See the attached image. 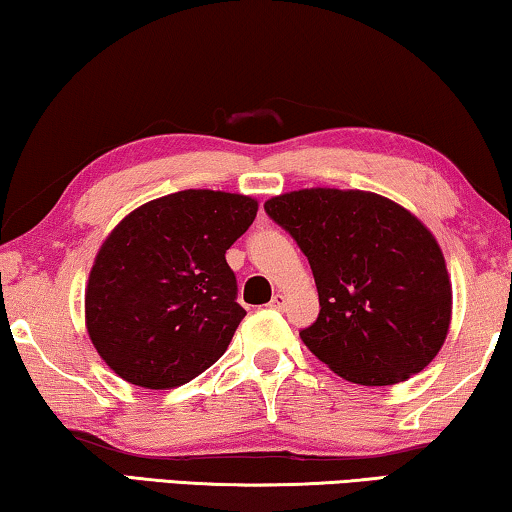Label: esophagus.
<instances>
[{"label":"esophagus","mask_w":512,"mask_h":512,"mask_svg":"<svg viewBox=\"0 0 512 512\" xmlns=\"http://www.w3.org/2000/svg\"><path fill=\"white\" fill-rule=\"evenodd\" d=\"M271 308H276V310H280L282 308V305H285V294H273V299H271Z\"/></svg>","instance_id":"34e87169"}]
</instances>
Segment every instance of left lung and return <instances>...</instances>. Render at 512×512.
<instances>
[{"label":"left lung","mask_w":512,"mask_h":512,"mask_svg":"<svg viewBox=\"0 0 512 512\" xmlns=\"http://www.w3.org/2000/svg\"><path fill=\"white\" fill-rule=\"evenodd\" d=\"M308 257L319 292L303 345L335 375L391 386L444 347L453 287L437 239L402 204L370 190L301 188L264 202Z\"/></svg>","instance_id":"8db88e82"}]
</instances>
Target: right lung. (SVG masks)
Listing matches in <instances>:
<instances>
[{
	"instance_id": "obj_1",
	"label": "right lung",
	"mask_w": 512,
	"mask_h": 512,
	"mask_svg": "<svg viewBox=\"0 0 512 512\" xmlns=\"http://www.w3.org/2000/svg\"><path fill=\"white\" fill-rule=\"evenodd\" d=\"M257 207L239 193L179 190L137 207L105 236L89 271L85 324L114 375L167 391L225 354L246 317L225 253Z\"/></svg>"
}]
</instances>
